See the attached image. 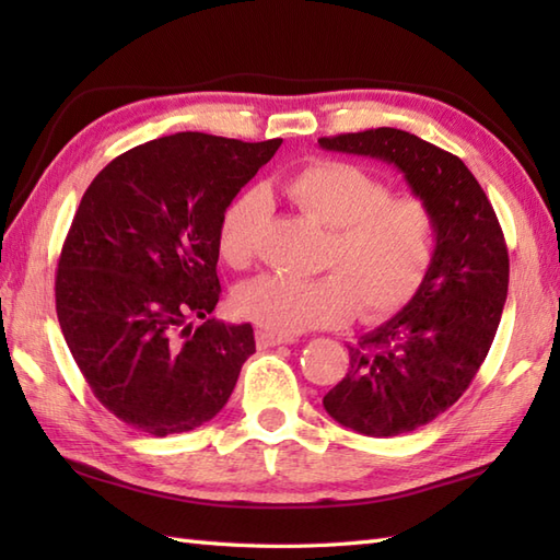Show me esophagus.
I'll return each mask as SVG.
<instances>
[{
    "mask_svg": "<svg viewBox=\"0 0 560 560\" xmlns=\"http://www.w3.org/2000/svg\"><path fill=\"white\" fill-rule=\"evenodd\" d=\"M255 341H257L259 349H271V347H281V343H291L293 339L281 337V335H271V331H265V329H257Z\"/></svg>",
    "mask_w": 560,
    "mask_h": 560,
    "instance_id": "obj_1",
    "label": "esophagus"
}]
</instances>
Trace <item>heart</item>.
Returning <instances> with one entry per match:
<instances>
[{
	"label": "heart",
	"mask_w": 560,
	"mask_h": 560,
	"mask_svg": "<svg viewBox=\"0 0 560 560\" xmlns=\"http://www.w3.org/2000/svg\"><path fill=\"white\" fill-rule=\"evenodd\" d=\"M291 201L307 221L329 231L323 273L313 281L259 277L233 295V311L271 335H299L349 323L355 307L377 323L407 307L423 289L435 259V213L413 195H392V185L359 163L319 159L287 183ZM267 223L261 189L233 199L219 223V255L247 269Z\"/></svg>",
	"instance_id": "b5f03b06"
}]
</instances>
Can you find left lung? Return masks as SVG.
Here are the masks:
<instances>
[{
    "instance_id": "obj_1",
    "label": "left lung",
    "mask_w": 560,
    "mask_h": 560,
    "mask_svg": "<svg viewBox=\"0 0 560 560\" xmlns=\"http://www.w3.org/2000/svg\"><path fill=\"white\" fill-rule=\"evenodd\" d=\"M317 141L397 165L435 213V259L423 289L347 347L349 371L323 399L331 419L355 433H411L464 395L491 349L508 299L503 229L467 165L421 137L377 127Z\"/></svg>"
}]
</instances>
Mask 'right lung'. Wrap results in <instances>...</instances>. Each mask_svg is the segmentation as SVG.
Segmentation results:
<instances>
[{"label":"right lung","instance_id":"add662e5","mask_svg":"<svg viewBox=\"0 0 560 560\" xmlns=\"http://www.w3.org/2000/svg\"><path fill=\"white\" fill-rule=\"evenodd\" d=\"M279 147L161 137L110 161L83 192L57 261V319L93 395L137 431L163 438L211 421L255 353L253 325L209 317L219 223Z\"/></svg>","mask_w":560,"mask_h":560}]
</instances>
